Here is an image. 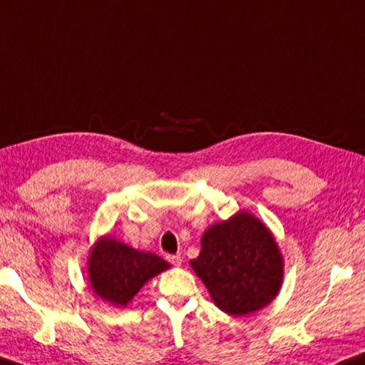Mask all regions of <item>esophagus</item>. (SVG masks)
Listing matches in <instances>:
<instances>
[{"mask_svg":"<svg viewBox=\"0 0 365 365\" xmlns=\"http://www.w3.org/2000/svg\"><path fill=\"white\" fill-rule=\"evenodd\" d=\"M168 260L174 264V267H180L182 264V257L180 255H168Z\"/></svg>","mask_w":365,"mask_h":365,"instance_id":"esophagus-1","label":"esophagus"}]
</instances>
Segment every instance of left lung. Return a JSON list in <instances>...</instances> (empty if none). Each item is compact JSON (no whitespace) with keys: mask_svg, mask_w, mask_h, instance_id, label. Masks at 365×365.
Listing matches in <instances>:
<instances>
[{"mask_svg":"<svg viewBox=\"0 0 365 365\" xmlns=\"http://www.w3.org/2000/svg\"><path fill=\"white\" fill-rule=\"evenodd\" d=\"M190 267L215 307L230 316H247L268 307L284 279V258L274 235L247 210L210 225Z\"/></svg>","mask_w":365,"mask_h":365,"instance_id":"8db88e82","label":"left lung"}]
</instances>
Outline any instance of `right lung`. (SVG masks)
Segmentation results:
<instances>
[{"instance_id":"1","label":"right lung","mask_w":365,"mask_h":365,"mask_svg":"<svg viewBox=\"0 0 365 365\" xmlns=\"http://www.w3.org/2000/svg\"><path fill=\"white\" fill-rule=\"evenodd\" d=\"M169 268L153 252L137 250L108 235L98 237L88 255L92 292L116 308L128 307L145 284Z\"/></svg>"}]
</instances>
